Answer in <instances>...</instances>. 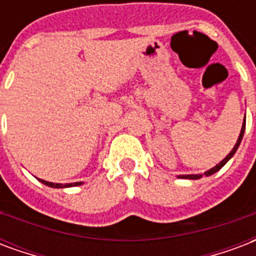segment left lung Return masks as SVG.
Here are the masks:
<instances>
[{
  "label": "left lung",
  "instance_id": "obj_1",
  "mask_svg": "<svg viewBox=\"0 0 256 256\" xmlns=\"http://www.w3.org/2000/svg\"><path fill=\"white\" fill-rule=\"evenodd\" d=\"M244 130H246V117H244V121H243V126H242V130H240L239 138H238V142H236L235 147L230 150V152L228 154L224 159H222V162L217 163L216 166L212 167V168H209L208 172H205L204 174H185V176H178V178H182V180H200V178H202V176H212V174H214V172H218V170H220V168H222V167L228 162V160H230V158L235 155V152L238 151V148H239L240 143H242V139H243V135H244Z\"/></svg>",
  "mask_w": 256,
  "mask_h": 256
}]
</instances>
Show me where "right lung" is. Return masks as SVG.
Segmentation results:
<instances>
[{
    "label": "right lung",
    "instance_id": "add662e5",
    "mask_svg": "<svg viewBox=\"0 0 256 256\" xmlns=\"http://www.w3.org/2000/svg\"><path fill=\"white\" fill-rule=\"evenodd\" d=\"M42 184L54 188V189H64V188H72V186H80L82 185V182H72V184H54V182H48V180H39Z\"/></svg>",
    "mask_w": 256,
    "mask_h": 256
}]
</instances>
